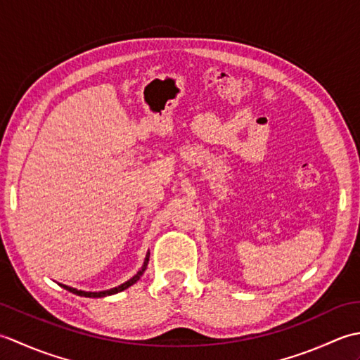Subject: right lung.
Here are the masks:
<instances>
[{
	"mask_svg": "<svg viewBox=\"0 0 360 360\" xmlns=\"http://www.w3.org/2000/svg\"><path fill=\"white\" fill-rule=\"evenodd\" d=\"M148 258H150V252L147 254V257H145V262L142 264V267L139 271H137L136 275H133L131 278H129L128 281L122 283L120 286H116L112 289H106V290H98V292H86V290H79L75 288H71V286H66V285H60L62 288H65L66 290H70V292L75 294V295H80V297H89V298H98V297H106V295H112V294H117V292H122V290H125L127 288H129L131 285H134V283L139 280L142 277V274L145 272V269H147V264H148Z\"/></svg>",
	"mask_w": 360,
	"mask_h": 360,
	"instance_id": "obj_1",
	"label": "right lung"
}]
</instances>
